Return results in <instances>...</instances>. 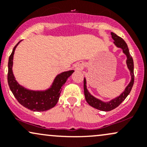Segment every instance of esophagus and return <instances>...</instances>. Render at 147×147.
Masks as SVG:
<instances>
[{
  "mask_svg": "<svg viewBox=\"0 0 147 147\" xmlns=\"http://www.w3.org/2000/svg\"><path fill=\"white\" fill-rule=\"evenodd\" d=\"M82 68V67H81L80 65H79V68Z\"/></svg>",
  "mask_w": 147,
  "mask_h": 147,
  "instance_id": "1",
  "label": "esophagus"
}]
</instances>
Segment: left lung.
Instances as JSON below:
<instances>
[{"instance_id": "obj_1", "label": "left lung", "mask_w": 147, "mask_h": 147, "mask_svg": "<svg viewBox=\"0 0 147 147\" xmlns=\"http://www.w3.org/2000/svg\"><path fill=\"white\" fill-rule=\"evenodd\" d=\"M111 36H112L113 39L114 40V44L117 48H121L122 50L123 53L126 56V65H127L128 69L130 71V75H131V82L128 84V86L125 88L124 92L121 93V95L115 98L111 99L109 102H103L100 99L96 98V97L92 96L90 92H88L86 86V79L84 77V95H85V98L88 104L89 105L92 106V107L95 108L98 110L103 111H110L113 110V109L117 108L119 104L122 103L123 101L126 98L129 94L131 92V89L134 83V64H133V60L132 57L131 56L129 52V48H128L127 44L126 42L122 39L121 37L118 36L117 34L113 32L111 33Z\"/></svg>"}]
</instances>
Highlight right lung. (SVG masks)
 <instances>
[{
  "instance_id": "obj_1",
  "label": "right lung",
  "mask_w": 147,
  "mask_h": 147,
  "mask_svg": "<svg viewBox=\"0 0 147 147\" xmlns=\"http://www.w3.org/2000/svg\"><path fill=\"white\" fill-rule=\"evenodd\" d=\"M20 42L15 45L9 57L7 82L10 90L18 102L27 109L38 112L50 110L58 102L62 86L68 77L73 73L74 70H68L57 75L50 87L46 90H33L25 88L18 83L12 71L14 52Z\"/></svg>"
}]
</instances>
